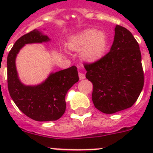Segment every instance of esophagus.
I'll use <instances>...</instances> for the list:
<instances>
[{"mask_svg": "<svg viewBox=\"0 0 153 153\" xmlns=\"http://www.w3.org/2000/svg\"><path fill=\"white\" fill-rule=\"evenodd\" d=\"M78 75H79V79H85V75L83 74V73L79 72V74H78Z\"/></svg>", "mask_w": 153, "mask_h": 153, "instance_id": "34e87169", "label": "esophagus"}]
</instances>
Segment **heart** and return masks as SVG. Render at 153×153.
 I'll list each match as a JSON object with an SVG mask.
<instances>
[{
    "mask_svg": "<svg viewBox=\"0 0 153 153\" xmlns=\"http://www.w3.org/2000/svg\"><path fill=\"white\" fill-rule=\"evenodd\" d=\"M107 37L102 31L86 30L74 36L68 46L74 51H82V57L87 61H95L102 56L106 51Z\"/></svg>",
    "mask_w": 153,
    "mask_h": 153,
    "instance_id": "obj_1",
    "label": "heart"
}]
</instances>
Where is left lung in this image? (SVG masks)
Segmentation results:
<instances>
[{
	"label": "left lung",
	"instance_id": "obj_1",
	"mask_svg": "<svg viewBox=\"0 0 153 153\" xmlns=\"http://www.w3.org/2000/svg\"><path fill=\"white\" fill-rule=\"evenodd\" d=\"M141 60L134 36L117 25L110 51L97 61L83 63L86 79L93 83L92 100L97 109L112 114L136 102L144 85Z\"/></svg>",
	"mask_w": 153,
	"mask_h": 153
}]
</instances>
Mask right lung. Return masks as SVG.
<instances>
[{"mask_svg": "<svg viewBox=\"0 0 153 153\" xmlns=\"http://www.w3.org/2000/svg\"><path fill=\"white\" fill-rule=\"evenodd\" d=\"M50 40L37 30L24 34L15 42L7 56V87L16 106L27 117L36 121L57 120L66 110L65 97L69 89L79 80L75 66L50 74L37 86H25L21 83L16 70L15 59L19 51L27 44Z\"/></svg>", "mask_w": 153, "mask_h": 153, "instance_id": "right-lung-1", "label": "right lung"}]
</instances>
